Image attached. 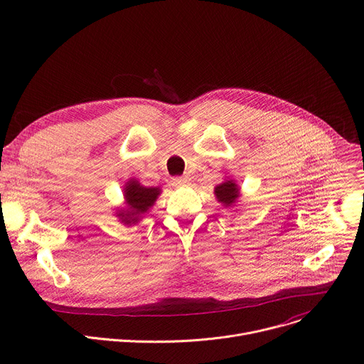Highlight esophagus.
<instances>
[{
	"mask_svg": "<svg viewBox=\"0 0 364 364\" xmlns=\"http://www.w3.org/2000/svg\"><path fill=\"white\" fill-rule=\"evenodd\" d=\"M188 183V178L187 177H176V178H173V186L174 187H183V186H186Z\"/></svg>",
	"mask_w": 364,
	"mask_h": 364,
	"instance_id": "1",
	"label": "esophagus"
}]
</instances>
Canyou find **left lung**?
<instances>
[{"instance_id": "8db88e82", "label": "left lung", "mask_w": 364, "mask_h": 364, "mask_svg": "<svg viewBox=\"0 0 364 364\" xmlns=\"http://www.w3.org/2000/svg\"><path fill=\"white\" fill-rule=\"evenodd\" d=\"M215 194L220 203H223L225 205H230L239 197V190H237V186L230 180L219 184L215 188Z\"/></svg>"}]
</instances>
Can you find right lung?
<instances>
[{
	"label": "right lung",
	"mask_w": 364,
	"mask_h": 364,
	"mask_svg": "<svg viewBox=\"0 0 364 364\" xmlns=\"http://www.w3.org/2000/svg\"><path fill=\"white\" fill-rule=\"evenodd\" d=\"M160 188L144 187L138 181H129L125 187V198L128 203V210L118 213L124 223H135L138 216L144 215L157 200Z\"/></svg>",
	"instance_id": "1"
}]
</instances>
